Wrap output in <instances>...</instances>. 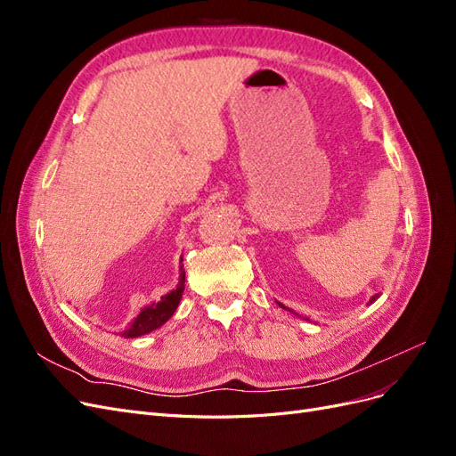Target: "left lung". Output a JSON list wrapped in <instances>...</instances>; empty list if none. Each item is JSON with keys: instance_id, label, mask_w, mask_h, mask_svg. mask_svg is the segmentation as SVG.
<instances>
[{"instance_id": "obj_1", "label": "left lung", "mask_w": 456, "mask_h": 456, "mask_svg": "<svg viewBox=\"0 0 456 456\" xmlns=\"http://www.w3.org/2000/svg\"><path fill=\"white\" fill-rule=\"evenodd\" d=\"M379 297H380V295H375V297H370V300H369V305H372V302H375V300H377ZM278 305H280V302H278ZM280 306H281L283 310H289V308H285L283 305H280ZM289 312H291V314H297V312H293V310H289Z\"/></svg>"}]
</instances>
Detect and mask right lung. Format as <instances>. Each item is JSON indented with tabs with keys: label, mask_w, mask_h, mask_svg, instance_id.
<instances>
[{
	"label": "right lung",
	"mask_w": 456,
	"mask_h": 456,
	"mask_svg": "<svg viewBox=\"0 0 456 456\" xmlns=\"http://www.w3.org/2000/svg\"><path fill=\"white\" fill-rule=\"evenodd\" d=\"M181 262H183V258H181ZM184 280H186V272L181 266V278H178V285L173 289V291L163 295L161 300L151 302V305L144 306L141 310V314L134 317L133 323L119 335L123 338H136V337L148 335V333H151V330L159 329L163 323H167L173 317V314L176 312L178 302H181V298H183Z\"/></svg>",
	"instance_id": "right-lung-1"
}]
</instances>
